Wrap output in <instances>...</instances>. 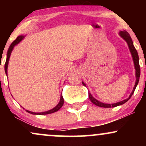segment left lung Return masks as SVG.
<instances>
[{
    "label": "left lung",
    "mask_w": 146,
    "mask_h": 146,
    "mask_svg": "<svg viewBox=\"0 0 146 146\" xmlns=\"http://www.w3.org/2000/svg\"><path fill=\"white\" fill-rule=\"evenodd\" d=\"M119 35L122 38H123V39L126 41L127 44H128V45L129 49H130V53H131V55L132 56V59H133V61H134V64H135V70H136V71H135L136 72V73H136V82H135V86H134L133 90H132L131 94H130V95L129 96V98L128 99H125V100H123V101L117 102V103L112 104L111 105H110V104L102 103V102L97 100L96 99H95L93 96H92L91 94H90V93L89 92V90H88V98H89L90 100L91 101L92 103L94 104L95 105L98 106L103 107V108H111V107L113 108V107H116V106H118L123 104L125 103V102H128L129 100V99L131 98L132 94H133L134 92H135V88H136L137 84H138L139 81L140 72H141L139 62V59L138 53H137L136 48H135V47L134 46V45H133V42H132L131 37H130V34H129V33L127 32L126 31H121L119 32ZM82 84L84 86H86V84H85L83 82H82Z\"/></svg>",
    "instance_id": "left-lung-1"
}]
</instances>
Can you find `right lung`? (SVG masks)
I'll use <instances>...</instances> for the list:
<instances>
[{
	"instance_id": "1",
	"label": "right lung",
	"mask_w": 146,
	"mask_h": 146,
	"mask_svg": "<svg viewBox=\"0 0 146 146\" xmlns=\"http://www.w3.org/2000/svg\"><path fill=\"white\" fill-rule=\"evenodd\" d=\"M23 38H24V36H18V38H16V39L12 43H11V45H10V46L9 47V49H8V51H7V60H6V62H5V73H6L7 75L8 63H9V60L10 56H11V51H12L13 48H14L15 45L18 44V43H19L20 42H21L22 40L23 39ZM63 104H64V99H63L62 95L61 94V95H60V102L58 103V104L57 105L56 107H55V108H53V109L48 110V111H46V112H42V113H33V112L29 111V110H26V111L28 112L29 113L33 114V115H47V114H51V113H55V112H57L58 110H59L60 108H61V107L62 106Z\"/></svg>"
}]
</instances>
